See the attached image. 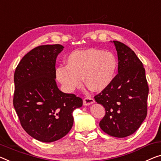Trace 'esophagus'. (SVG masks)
I'll list each match as a JSON object with an SVG mask.
<instances>
[{
	"mask_svg": "<svg viewBox=\"0 0 161 161\" xmlns=\"http://www.w3.org/2000/svg\"><path fill=\"white\" fill-rule=\"evenodd\" d=\"M94 103H95V100L91 97H87L85 98V99H84V101H83L84 105H86V106H87V105H90L91 104Z\"/></svg>",
	"mask_w": 161,
	"mask_h": 161,
	"instance_id": "1",
	"label": "esophagus"
}]
</instances>
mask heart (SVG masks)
Segmentation results:
<instances>
[{"mask_svg": "<svg viewBox=\"0 0 161 161\" xmlns=\"http://www.w3.org/2000/svg\"><path fill=\"white\" fill-rule=\"evenodd\" d=\"M118 61L112 53L96 48L72 52L67 57L66 66L56 69L58 81L68 92L82 85L93 91H102L110 85L116 75Z\"/></svg>", "mask_w": 161, "mask_h": 161, "instance_id": "b5f03b06", "label": "heart"}]
</instances>
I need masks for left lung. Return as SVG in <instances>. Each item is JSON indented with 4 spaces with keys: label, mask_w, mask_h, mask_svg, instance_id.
<instances>
[{
    "label": "left lung",
    "mask_w": 161,
    "mask_h": 161,
    "mask_svg": "<svg viewBox=\"0 0 161 161\" xmlns=\"http://www.w3.org/2000/svg\"><path fill=\"white\" fill-rule=\"evenodd\" d=\"M111 42L118 55L119 74L95 100L105 108L99 124L102 130L123 138L135 132L147 116L149 88L145 68L135 53L121 42Z\"/></svg>",
    "instance_id": "left-lung-1"
}]
</instances>
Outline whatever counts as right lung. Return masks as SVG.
I'll list each match as a JSON object with an SVG mask.
<instances>
[{
  "mask_svg": "<svg viewBox=\"0 0 161 161\" xmlns=\"http://www.w3.org/2000/svg\"><path fill=\"white\" fill-rule=\"evenodd\" d=\"M61 45H40L22 58L14 73V107L29 135L43 142L58 140L74 124L73 111L81 98L58 87L56 61Z\"/></svg>",
  "mask_w": 161,
  "mask_h": 161,
  "instance_id": "add662e5",
  "label": "right lung"
}]
</instances>
